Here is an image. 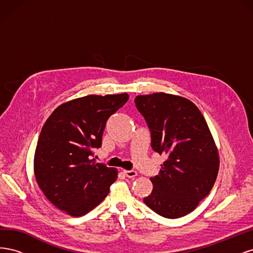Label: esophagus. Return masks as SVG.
Instances as JSON below:
<instances>
[{
  "label": "esophagus",
  "instance_id": "1",
  "mask_svg": "<svg viewBox=\"0 0 253 253\" xmlns=\"http://www.w3.org/2000/svg\"><path fill=\"white\" fill-rule=\"evenodd\" d=\"M124 172H125L126 177H128V178H134L137 176V172L134 171V170H126Z\"/></svg>",
  "mask_w": 253,
  "mask_h": 253
}]
</instances>
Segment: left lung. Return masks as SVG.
I'll return each instance as SVG.
<instances>
[{"label":"left lung","instance_id":"left-lung-1","mask_svg":"<svg viewBox=\"0 0 253 253\" xmlns=\"http://www.w3.org/2000/svg\"><path fill=\"white\" fill-rule=\"evenodd\" d=\"M137 110L151 132L152 149L167 155L159 174L151 177L144 204L159 215L178 218L192 212L210 193L218 173V152L197 106L166 93L137 96Z\"/></svg>","mask_w":253,"mask_h":253}]
</instances>
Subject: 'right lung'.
Listing matches in <instances>:
<instances>
[{"label": "right lung", "instance_id": "right-lung-1", "mask_svg": "<svg viewBox=\"0 0 253 253\" xmlns=\"http://www.w3.org/2000/svg\"><path fill=\"white\" fill-rule=\"evenodd\" d=\"M126 93L88 95L65 102L45 122L35 152L36 180L61 211L82 216L100 204L117 170L96 163L105 124L127 101Z\"/></svg>", "mask_w": 253, "mask_h": 253}]
</instances>
